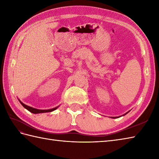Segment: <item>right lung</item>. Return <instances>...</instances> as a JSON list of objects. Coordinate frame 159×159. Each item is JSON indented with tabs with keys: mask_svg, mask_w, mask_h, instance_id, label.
<instances>
[{
	"mask_svg": "<svg viewBox=\"0 0 159 159\" xmlns=\"http://www.w3.org/2000/svg\"><path fill=\"white\" fill-rule=\"evenodd\" d=\"M22 105L26 109H27L29 111H30L31 113H47V112H51V111L55 110L57 107L56 108H54V109H48V110H40V109H34V108L31 107H29L27 105H26V104H23L22 102H21Z\"/></svg>",
	"mask_w": 159,
	"mask_h": 159,
	"instance_id": "1",
	"label": "right lung"
}]
</instances>
